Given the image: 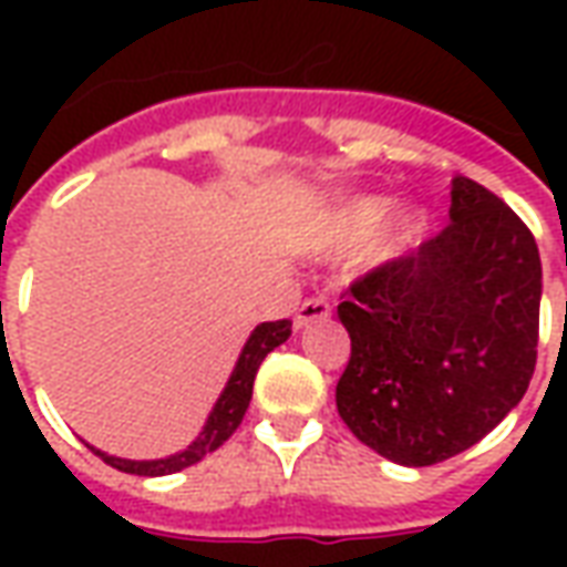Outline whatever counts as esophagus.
Wrapping results in <instances>:
<instances>
[{
	"mask_svg": "<svg viewBox=\"0 0 567 567\" xmlns=\"http://www.w3.org/2000/svg\"><path fill=\"white\" fill-rule=\"evenodd\" d=\"M328 316H331V303H328L324 297H309V300H303L300 309H297L295 328L300 331V328H307V324H312V321L328 319Z\"/></svg>",
	"mask_w": 567,
	"mask_h": 567,
	"instance_id": "esophagus-1",
	"label": "esophagus"
}]
</instances>
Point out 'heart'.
I'll list each match as a JSON object with an SVG mask.
<instances>
[{
	"mask_svg": "<svg viewBox=\"0 0 567 567\" xmlns=\"http://www.w3.org/2000/svg\"><path fill=\"white\" fill-rule=\"evenodd\" d=\"M385 197H349L324 212L312 230V255L321 260H337L352 255L364 241L361 260L368 267H389L406 258L425 234V215L419 209H398L389 219Z\"/></svg>",
	"mask_w": 567,
	"mask_h": 567,
	"instance_id": "obj_1",
	"label": "heart"
}]
</instances>
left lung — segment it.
<instances>
[{
    "mask_svg": "<svg viewBox=\"0 0 567 567\" xmlns=\"http://www.w3.org/2000/svg\"><path fill=\"white\" fill-rule=\"evenodd\" d=\"M540 291L535 236L455 175L446 230L358 279L337 307L352 337L337 382L349 431L404 467L471 450L532 382Z\"/></svg>",
    "mask_w": 567,
    "mask_h": 567,
    "instance_id": "8db88e82",
    "label": "left lung"
}]
</instances>
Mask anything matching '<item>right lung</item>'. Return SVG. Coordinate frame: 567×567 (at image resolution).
<instances>
[{
  "instance_id": "obj_1",
  "label": "right lung",
  "mask_w": 567,
  "mask_h": 567,
  "mask_svg": "<svg viewBox=\"0 0 567 567\" xmlns=\"http://www.w3.org/2000/svg\"><path fill=\"white\" fill-rule=\"evenodd\" d=\"M291 337V321H264L255 331L248 333L243 352L236 358L234 373L224 385V392L218 394V401L212 406V413L206 416V425L199 427V434L190 443H187L182 452H173L166 458H145V462H136V458H117V455H109V452L91 446L105 464H112L124 474L136 476H166L178 474L190 464H197L199 458H206L209 452H215L221 446L224 440L234 434L243 416H246L248 401H251V389H255V377H258V368L264 358L270 355L276 346H282L285 340Z\"/></svg>"
}]
</instances>
